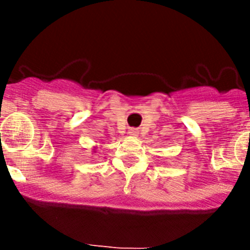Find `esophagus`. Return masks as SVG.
<instances>
[{
  "label": "esophagus",
  "instance_id": "esophagus-1",
  "mask_svg": "<svg viewBox=\"0 0 250 250\" xmlns=\"http://www.w3.org/2000/svg\"><path fill=\"white\" fill-rule=\"evenodd\" d=\"M128 134L133 135V137H135V135H138V130L134 129V128H132V129L128 130Z\"/></svg>",
  "mask_w": 250,
  "mask_h": 250
}]
</instances>
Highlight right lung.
I'll list each match as a JSON object with an SVG mask.
<instances>
[{"label":"right lung","mask_w":250,"mask_h":250,"mask_svg":"<svg viewBox=\"0 0 250 250\" xmlns=\"http://www.w3.org/2000/svg\"><path fill=\"white\" fill-rule=\"evenodd\" d=\"M93 150H94V152H95V146H94V148H93Z\"/></svg>","instance_id":"1"}]
</instances>
